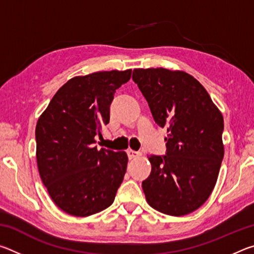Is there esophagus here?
Returning <instances> with one entry per match:
<instances>
[{
  "instance_id": "obj_1",
  "label": "esophagus",
  "mask_w": 254,
  "mask_h": 254,
  "mask_svg": "<svg viewBox=\"0 0 254 254\" xmlns=\"http://www.w3.org/2000/svg\"><path fill=\"white\" fill-rule=\"evenodd\" d=\"M127 157H128V159H134V158H136V157H139V156H140V152L133 151V150H127Z\"/></svg>"
}]
</instances>
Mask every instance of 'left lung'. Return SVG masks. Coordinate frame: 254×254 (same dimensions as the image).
<instances>
[{
	"label": "left lung",
	"mask_w": 254,
	"mask_h": 254,
	"mask_svg": "<svg viewBox=\"0 0 254 254\" xmlns=\"http://www.w3.org/2000/svg\"><path fill=\"white\" fill-rule=\"evenodd\" d=\"M132 78L168 133L166 156H148L151 173L142 182L148 204L170 216L194 212L212 194L224 157L221 111L183 70L136 68Z\"/></svg>",
	"instance_id": "1"
}]
</instances>
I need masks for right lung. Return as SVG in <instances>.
<instances>
[{
  "label": "right lung",
  "instance_id": "right-lung-1",
  "mask_svg": "<svg viewBox=\"0 0 254 254\" xmlns=\"http://www.w3.org/2000/svg\"><path fill=\"white\" fill-rule=\"evenodd\" d=\"M132 69L76 76L58 89L36 127L37 163L51 199L64 212L85 217L112 205L127 156L97 149L95 136L110 122L114 93Z\"/></svg>",
  "mask_w": 254,
  "mask_h": 254
}]
</instances>
